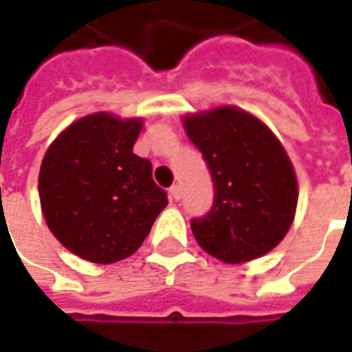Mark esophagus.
<instances>
[{
	"label": "esophagus",
	"instance_id": "obj_1",
	"mask_svg": "<svg viewBox=\"0 0 352 352\" xmlns=\"http://www.w3.org/2000/svg\"><path fill=\"white\" fill-rule=\"evenodd\" d=\"M169 198H171V200H179V198H181V186H171V188H169Z\"/></svg>",
	"mask_w": 352,
	"mask_h": 352
}]
</instances>
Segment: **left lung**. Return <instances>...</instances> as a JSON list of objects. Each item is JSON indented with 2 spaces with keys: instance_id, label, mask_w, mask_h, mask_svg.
<instances>
[{
  "instance_id": "1",
  "label": "left lung",
  "mask_w": 352,
  "mask_h": 352,
  "mask_svg": "<svg viewBox=\"0 0 352 352\" xmlns=\"http://www.w3.org/2000/svg\"><path fill=\"white\" fill-rule=\"evenodd\" d=\"M183 125L214 181V204L190 221L198 245L221 262L241 264L276 248L293 223L295 169L260 119L233 106L186 116Z\"/></svg>"
}]
</instances>
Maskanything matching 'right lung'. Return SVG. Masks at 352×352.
Here are the masks:
<instances>
[{
  "mask_svg": "<svg viewBox=\"0 0 352 352\" xmlns=\"http://www.w3.org/2000/svg\"><path fill=\"white\" fill-rule=\"evenodd\" d=\"M140 119L92 113L69 125L47 148L38 192L45 223L76 256L113 264L135 254L167 195L152 164L133 154Z\"/></svg>",
  "mask_w": 352,
  "mask_h": 352,
  "instance_id": "add662e5",
  "label": "right lung"
}]
</instances>
